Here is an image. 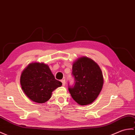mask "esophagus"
Instances as JSON below:
<instances>
[{
	"label": "esophagus",
	"instance_id": "34e87169",
	"mask_svg": "<svg viewBox=\"0 0 135 135\" xmlns=\"http://www.w3.org/2000/svg\"><path fill=\"white\" fill-rule=\"evenodd\" d=\"M61 83H62V86H64L65 85V79H62V80H61Z\"/></svg>",
	"mask_w": 135,
	"mask_h": 135
}]
</instances>
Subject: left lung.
Masks as SVG:
<instances>
[{
	"instance_id": "obj_1",
	"label": "left lung",
	"mask_w": 135,
	"mask_h": 135,
	"mask_svg": "<svg viewBox=\"0 0 135 135\" xmlns=\"http://www.w3.org/2000/svg\"><path fill=\"white\" fill-rule=\"evenodd\" d=\"M72 74L75 84L69 86L68 90L74 101L82 106L94 101L103 84V75L99 65L92 59L84 56L74 62Z\"/></svg>"
}]
</instances>
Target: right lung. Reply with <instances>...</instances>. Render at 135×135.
Returning a JSON list of instances; mask_svg holds the SVG:
<instances>
[{
	"mask_svg": "<svg viewBox=\"0 0 135 135\" xmlns=\"http://www.w3.org/2000/svg\"><path fill=\"white\" fill-rule=\"evenodd\" d=\"M22 89L27 97L37 103H44L51 98L52 93L62 83L55 79L48 65L32 62L23 70L21 75Z\"/></svg>",
	"mask_w": 135,
	"mask_h": 135,
	"instance_id": "right-lung-1",
	"label": "right lung"
}]
</instances>
